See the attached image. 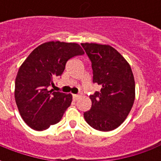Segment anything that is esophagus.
Here are the masks:
<instances>
[{
    "instance_id": "obj_1",
    "label": "esophagus",
    "mask_w": 161,
    "mask_h": 161,
    "mask_svg": "<svg viewBox=\"0 0 161 161\" xmlns=\"http://www.w3.org/2000/svg\"><path fill=\"white\" fill-rule=\"evenodd\" d=\"M72 97H73V99H74V100H77V98L79 97V95L74 94V95H72Z\"/></svg>"
}]
</instances>
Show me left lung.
I'll return each instance as SVG.
<instances>
[{
  "label": "left lung",
  "instance_id": "left-lung-1",
  "mask_svg": "<svg viewBox=\"0 0 161 161\" xmlns=\"http://www.w3.org/2000/svg\"><path fill=\"white\" fill-rule=\"evenodd\" d=\"M81 46L91 61L93 83L101 85L90 97L91 108L84 112L85 121L99 131H111L124 121L135 97V84L131 67L112 46L96 43Z\"/></svg>",
  "mask_w": 161,
  "mask_h": 161
}]
</instances>
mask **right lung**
Here are the masks:
<instances>
[{"label": "right lung", "mask_w": 161, "mask_h": 161, "mask_svg": "<svg viewBox=\"0 0 161 161\" xmlns=\"http://www.w3.org/2000/svg\"><path fill=\"white\" fill-rule=\"evenodd\" d=\"M84 53L78 44L50 41L33 50L19 67L14 97L26 124L41 131L58 123L72 101V96L50 90L62 75L66 62Z\"/></svg>", "instance_id": "1"}]
</instances>
